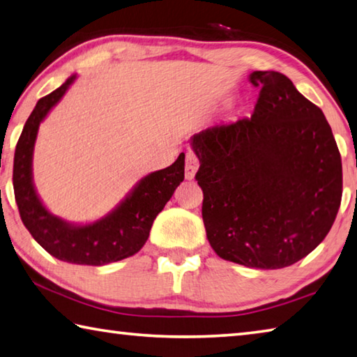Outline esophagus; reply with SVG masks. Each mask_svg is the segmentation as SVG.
<instances>
[{
    "mask_svg": "<svg viewBox=\"0 0 357 357\" xmlns=\"http://www.w3.org/2000/svg\"><path fill=\"white\" fill-rule=\"evenodd\" d=\"M199 168V160L197 154L193 151H189L185 154V179H193L195 178V173Z\"/></svg>",
    "mask_w": 357,
    "mask_h": 357,
    "instance_id": "esophagus-1",
    "label": "esophagus"
}]
</instances>
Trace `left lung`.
I'll list each match as a JSON object with an SVG mask.
<instances>
[{"mask_svg": "<svg viewBox=\"0 0 357 357\" xmlns=\"http://www.w3.org/2000/svg\"><path fill=\"white\" fill-rule=\"evenodd\" d=\"M261 87L251 119L192 135L203 222L217 255L276 270L306 257L331 229L342 199V159L321 109L278 71H252Z\"/></svg>", "mask_w": 357, "mask_h": 357, "instance_id": "obj_1", "label": "left lung"}]
</instances>
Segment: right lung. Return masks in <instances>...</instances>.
I'll return each mask as SVG.
<instances>
[{"label":"right lung","mask_w":357,"mask_h":357,"mask_svg":"<svg viewBox=\"0 0 357 357\" xmlns=\"http://www.w3.org/2000/svg\"><path fill=\"white\" fill-rule=\"evenodd\" d=\"M70 76L54 92L37 101L26 120L14 156V192L22 222L34 241L51 256L77 265H106L140 251L154 218L184 181V153L164 170L153 172L135 184L125 199L93 223H68L53 215L38 198L32 181V156L38 126L75 82Z\"/></svg>","instance_id":"1"}]
</instances>
